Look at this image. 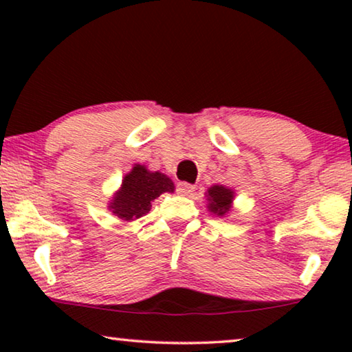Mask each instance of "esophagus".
Returning <instances> with one entry per match:
<instances>
[{"mask_svg": "<svg viewBox=\"0 0 352 352\" xmlns=\"http://www.w3.org/2000/svg\"><path fill=\"white\" fill-rule=\"evenodd\" d=\"M194 189H195L194 184L186 183V182H180V183L177 184V192L180 194V195H189V194H192Z\"/></svg>", "mask_w": 352, "mask_h": 352, "instance_id": "esophagus-1", "label": "esophagus"}]
</instances>
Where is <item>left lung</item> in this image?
Wrapping results in <instances>:
<instances>
[{"label": "left lung", "mask_w": 352, "mask_h": 352, "mask_svg": "<svg viewBox=\"0 0 352 352\" xmlns=\"http://www.w3.org/2000/svg\"><path fill=\"white\" fill-rule=\"evenodd\" d=\"M234 195V189L223 186V184H212L205 194L208 200V211L217 217H226L233 210Z\"/></svg>", "instance_id": "left-lung-1"}]
</instances>
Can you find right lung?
<instances>
[{"mask_svg":"<svg viewBox=\"0 0 352 352\" xmlns=\"http://www.w3.org/2000/svg\"><path fill=\"white\" fill-rule=\"evenodd\" d=\"M175 186L170 178L160 170H148L146 164L136 163L122 178L119 189L109 201L113 216L133 222L151 211L152 201L164 192H174Z\"/></svg>","mask_w":352,"mask_h":352,"instance_id":"obj_1","label":"right lung"}]
</instances>
